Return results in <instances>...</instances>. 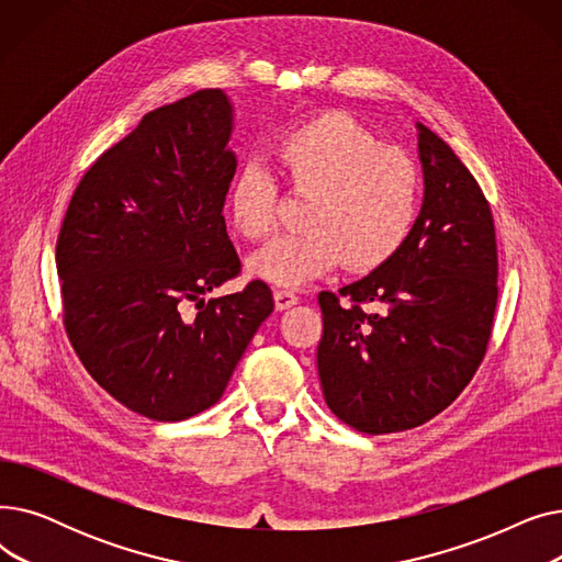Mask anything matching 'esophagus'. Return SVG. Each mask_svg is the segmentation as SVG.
Wrapping results in <instances>:
<instances>
[{
  "label": "esophagus",
  "mask_w": 562,
  "mask_h": 562,
  "mask_svg": "<svg viewBox=\"0 0 562 562\" xmlns=\"http://www.w3.org/2000/svg\"><path fill=\"white\" fill-rule=\"evenodd\" d=\"M273 299H276V307L282 312V310H289L299 303V293L291 289H276Z\"/></svg>",
  "instance_id": "esophagus-1"
}]
</instances>
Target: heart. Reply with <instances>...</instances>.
Listing matches in <instances>:
<instances>
[{
  "instance_id": "heart-1",
  "label": "heart",
  "mask_w": 562,
  "mask_h": 562,
  "mask_svg": "<svg viewBox=\"0 0 562 562\" xmlns=\"http://www.w3.org/2000/svg\"><path fill=\"white\" fill-rule=\"evenodd\" d=\"M271 161L291 193L307 195L301 221L250 259V273L278 286H301L341 261L371 271L407 241L419 214V170L403 150L380 145L356 117L318 113L282 134ZM280 187L261 166H246L227 193V216L244 239L278 225Z\"/></svg>"
}]
</instances>
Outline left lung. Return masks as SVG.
<instances>
[{
    "instance_id": "obj_1",
    "label": "left lung",
    "mask_w": 562,
    "mask_h": 562,
    "mask_svg": "<svg viewBox=\"0 0 562 562\" xmlns=\"http://www.w3.org/2000/svg\"><path fill=\"white\" fill-rule=\"evenodd\" d=\"M417 130L426 191L407 241L367 278L318 293L323 396L367 435L417 428L447 409L481 367L494 326L490 202L451 147Z\"/></svg>"
}]
</instances>
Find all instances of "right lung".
Segmentation results:
<instances>
[{
  "mask_svg": "<svg viewBox=\"0 0 562 562\" xmlns=\"http://www.w3.org/2000/svg\"><path fill=\"white\" fill-rule=\"evenodd\" d=\"M229 134L221 88L145 113L86 170L58 232L64 326L77 358L104 392L153 422L212 407L276 307L261 280L202 299L241 273L223 218L236 172Z\"/></svg>",
  "mask_w": 562,
  "mask_h": 562,
  "instance_id": "obj_1",
  "label": "right lung"
}]
</instances>
